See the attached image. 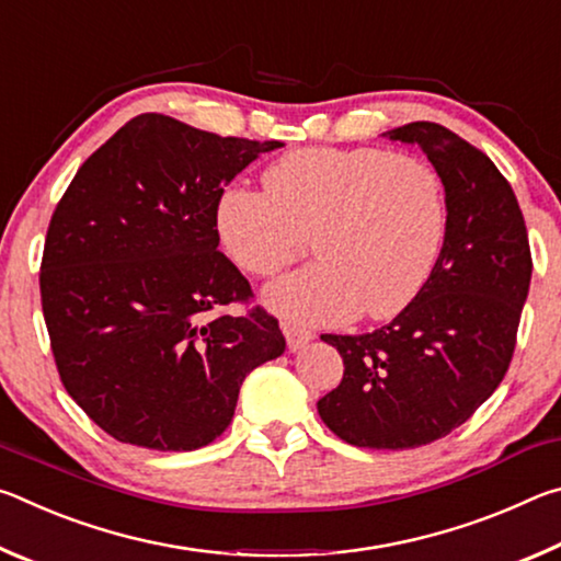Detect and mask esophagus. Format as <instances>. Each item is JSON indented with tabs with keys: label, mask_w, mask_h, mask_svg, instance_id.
<instances>
[{
	"label": "esophagus",
	"mask_w": 561,
	"mask_h": 561,
	"mask_svg": "<svg viewBox=\"0 0 561 561\" xmlns=\"http://www.w3.org/2000/svg\"><path fill=\"white\" fill-rule=\"evenodd\" d=\"M282 331H284V339H287L289 351H297L301 346H307L309 341L314 339V334H311L309 329H301V327H294V324H282Z\"/></svg>",
	"instance_id": "esophagus-1"
}]
</instances>
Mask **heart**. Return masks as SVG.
Returning <instances> with one entry per match:
<instances>
[{
    "label": "heart",
    "mask_w": 561,
    "mask_h": 561,
    "mask_svg": "<svg viewBox=\"0 0 561 561\" xmlns=\"http://www.w3.org/2000/svg\"><path fill=\"white\" fill-rule=\"evenodd\" d=\"M215 230L237 267L272 277L309 250L319 262L264 291L297 324L391 319L428 284L448 232L440 175L381 148H301L264 173V190L230 185Z\"/></svg>",
    "instance_id": "obj_1"
}]
</instances>
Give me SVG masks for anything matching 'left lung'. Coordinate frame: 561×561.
<instances>
[{
	"mask_svg": "<svg viewBox=\"0 0 561 561\" xmlns=\"http://www.w3.org/2000/svg\"><path fill=\"white\" fill-rule=\"evenodd\" d=\"M383 136L428 156L445 187L448 232L428 284L391 324L321 334L344 358V378L317 411L356 448L405 450L445 438L505 378L531 254L517 197L482 150L428 121Z\"/></svg>",
	"mask_w": 561,
	"mask_h": 561,
	"instance_id": "left-lung-1",
	"label": "left lung"
}]
</instances>
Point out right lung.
<instances>
[{"label": "right lung", "instance_id": "1", "mask_svg": "<svg viewBox=\"0 0 561 561\" xmlns=\"http://www.w3.org/2000/svg\"><path fill=\"white\" fill-rule=\"evenodd\" d=\"M279 140L140 113L73 175L51 215L42 309L61 383L101 431L197 450L230 425L244 376L284 354L279 321L217 250L215 205Z\"/></svg>", "mask_w": 561, "mask_h": 561}]
</instances>
